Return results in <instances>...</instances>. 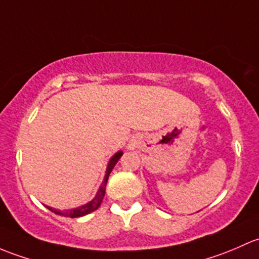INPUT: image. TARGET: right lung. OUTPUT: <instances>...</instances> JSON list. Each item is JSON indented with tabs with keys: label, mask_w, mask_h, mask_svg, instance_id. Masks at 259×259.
Segmentation results:
<instances>
[{
	"label": "right lung",
	"mask_w": 259,
	"mask_h": 259,
	"mask_svg": "<svg viewBox=\"0 0 259 259\" xmlns=\"http://www.w3.org/2000/svg\"><path fill=\"white\" fill-rule=\"evenodd\" d=\"M123 154V152L122 151H118L116 154H114L113 157L110 159V162H108V166H107V169H106V176H105V180H103L102 185H101L100 189L97 191V193H96L95 198L92 199V201H90L89 203L83 204V206L81 207H77V208H73V209H66V210H58V209H55L52 208V207H49L47 206V208H49L51 212L56 213V214L58 215H62V217H70V218H77V217H82V215H86L89 214V213L93 212V210H96L98 208V207L101 206V203H102L103 201V197H105V193H106V185H107V181H108V177H110V173L112 172V169H113V167L116 166V163L118 162V159L121 158V156Z\"/></svg>",
	"instance_id": "right-lung-1"
}]
</instances>
